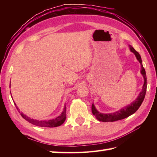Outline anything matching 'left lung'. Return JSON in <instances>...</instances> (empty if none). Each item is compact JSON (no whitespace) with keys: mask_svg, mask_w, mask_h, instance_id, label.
I'll return each mask as SVG.
<instances>
[{"mask_svg":"<svg viewBox=\"0 0 157 157\" xmlns=\"http://www.w3.org/2000/svg\"><path fill=\"white\" fill-rule=\"evenodd\" d=\"M129 48L130 51L134 53L136 59H137V60L141 65L140 72H141V74L143 76V78H144V85L142 86V91L140 92L138 96L136 98V99L134 101H133L132 102L130 103V104L128 105V106H125V107L121 109L119 111H117L114 113H100L99 111H98V110L96 109L94 103H93L92 105V112L93 113V115L96 117V118L100 121L113 122V121H118V120L125 119L126 117H128L129 116L134 114V113L137 111L140 106H141L142 103L144 99L146 92V88H147V79H146L145 69L144 67H143L142 59L139 53L136 51L131 45H129Z\"/></svg>","mask_w":157,"mask_h":157,"instance_id":"1","label":"left lung"}]
</instances>
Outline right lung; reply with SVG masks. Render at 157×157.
I'll list each match as a JSON object with an SVG mask.
<instances>
[{
	"label": "right lung",
	"instance_id": "right-lung-1",
	"mask_svg": "<svg viewBox=\"0 0 157 157\" xmlns=\"http://www.w3.org/2000/svg\"><path fill=\"white\" fill-rule=\"evenodd\" d=\"M11 86V84H10ZM14 102V101H13ZM15 105L16 106V104L14 102ZM16 108L18 110V107L16 106ZM19 113H20L19 111ZM22 117L25 119L26 121H28V122L31 123L32 124L40 126V127H47V128H54V127H58L61 125L63 123L65 122V119H66V106L65 105L64 109H63V111L61 113V114L59 116H58L57 117H56L55 119H50V120H37V119H32L29 117L26 116L25 114H23V113H20Z\"/></svg>",
	"mask_w": 157,
	"mask_h": 157
}]
</instances>
